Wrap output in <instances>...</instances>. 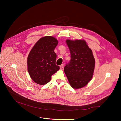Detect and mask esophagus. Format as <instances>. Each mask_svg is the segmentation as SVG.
Instances as JSON below:
<instances>
[{
    "label": "esophagus",
    "instance_id": "esophagus-1",
    "mask_svg": "<svg viewBox=\"0 0 121 121\" xmlns=\"http://www.w3.org/2000/svg\"><path fill=\"white\" fill-rule=\"evenodd\" d=\"M60 69H61V70H63V69H64V65H60Z\"/></svg>",
    "mask_w": 121,
    "mask_h": 121
}]
</instances>
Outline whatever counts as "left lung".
Returning a JSON list of instances; mask_svg holds the SVG:
<instances>
[{"label":"left lung","instance_id":"obj_1","mask_svg":"<svg viewBox=\"0 0 121 121\" xmlns=\"http://www.w3.org/2000/svg\"><path fill=\"white\" fill-rule=\"evenodd\" d=\"M66 42L71 59L65 66L64 72L69 84L78 89L85 86L92 78L95 60L84 40L68 39Z\"/></svg>","mask_w":121,"mask_h":121}]
</instances>
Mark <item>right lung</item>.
<instances>
[{"mask_svg": "<svg viewBox=\"0 0 121 121\" xmlns=\"http://www.w3.org/2000/svg\"><path fill=\"white\" fill-rule=\"evenodd\" d=\"M58 40L52 36H45L38 40L31 49L27 57L28 72L36 83L44 85L50 81L52 75L60 67L55 64L54 49Z\"/></svg>", "mask_w": 121, "mask_h": 121, "instance_id": "obj_1", "label": "right lung"}]
</instances>
